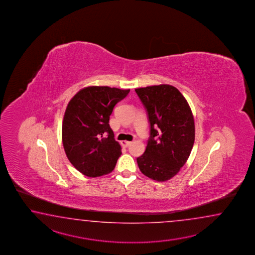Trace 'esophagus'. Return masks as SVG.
I'll return each mask as SVG.
<instances>
[{
    "label": "esophagus",
    "instance_id": "34e87169",
    "mask_svg": "<svg viewBox=\"0 0 255 255\" xmlns=\"http://www.w3.org/2000/svg\"><path fill=\"white\" fill-rule=\"evenodd\" d=\"M131 143H132V142H131V141H127V140L122 141V142H121V144H122V146H125V147H127V146H129V145H130V144H131Z\"/></svg>",
    "mask_w": 255,
    "mask_h": 255
}]
</instances>
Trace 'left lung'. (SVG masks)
Instances as JSON below:
<instances>
[{
	"label": "left lung",
	"instance_id": "8db88e82",
	"mask_svg": "<svg viewBox=\"0 0 255 255\" xmlns=\"http://www.w3.org/2000/svg\"><path fill=\"white\" fill-rule=\"evenodd\" d=\"M135 91L150 123L146 151L136 162L149 179L166 181L179 172L190 157L195 140L193 115L186 98L173 86L158 85Z\"/></svg>",
	"mask_w": 255,
	"mask_h": 255
}]
</instances>
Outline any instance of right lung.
<instances>
[{
    "label": "right lung",
    "instance_id": "1",
    "mask_svg": "<svg viewBox=\"0 0 255 255\" xmlns=\"http://www.w3.org/2000/svg\"><path fill=\"white\" fill-rule=\"evenodd\" d=\"M129 91L116 87H85L66 107L62 126L63 146L71 164L87 177H100L115 168L121 146L115 140L109 117L116 104Z\"/></svg>",
    "mask_w": 255,
    "mask_h": 255
}]
</instances>
